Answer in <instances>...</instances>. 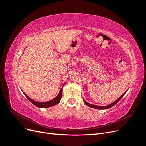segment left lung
Listing matches in <instances>:
<instances>
[{
  "instance_id": "8db88e82",
  "label": "left lung",
  "mask_w": 146,
  "mask_h": 146,
  "mask_svg": "<svg viewBox=\"0 0 146 146\" xmlns=\"http://www.w3.org/2000/svg\"><path fill=\"white\" fill-rule=\"evenodd\" d=\"M125 93H123V94L120 97V98H119L118 99H117L115 102H114L113 103H112V104H110V105H107V106H104V107H100V106H98V105H92V104H89V103L86 102L85 100H84V99H83V101H84V102H85V104L86 105L89 106V107H91V108H94L98 109V110H105V109H108V108H111V107H113V106H114V105H115V104H116L118 102L122 99V97L125 95Z\"/></svg>"
}]
</instances>
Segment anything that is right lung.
Here are the masks:
<instances>
[{
	"mask_svg": "<svg viewBox=\"0 0 146 146\" xmlns=\"http://www.w3.org/2000/svg\"><path fill=\"white\" fill-rule=\"evenodd\" d=\"M63 87H62V88H63ZM62 88L61 89L58 95L57 96L55 99H54L52 100L46 102H42V103L41 102H36V101H35L32 99H31L25 94H24L26 96V98H27L29 100V101L31 102H32L35 106H36V107H39V108H47V107H52V106H54L56 104L59 103V102L60 101L61 98V94H62Z\"/></svg>",
	"mask_w": 146,
	"mask_h": 146,
	"instance_id": "obj_1",
	"label": "right lung"
}]
</instances>
